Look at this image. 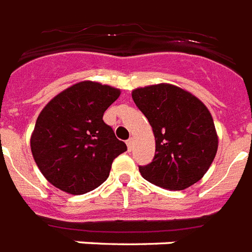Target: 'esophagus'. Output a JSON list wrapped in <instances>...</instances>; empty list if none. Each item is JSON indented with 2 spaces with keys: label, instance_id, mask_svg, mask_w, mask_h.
Returning a JSON list of instances; mask_svg holds the SVG:
<instances>
[{
  "label": "esophagus",
  "instance_id": "34e87169",
  "mask_svg": "<svg viewBox=\"0 0 252 252\" xmlns=\"http://www.w3.org/2000/svg\"><path fill=\"white\" fill-rule=\"evenodd\" d=\"M132 143H134V140H132V139H128L127 142H126V146H127L128 151L132 150Z\"/></svg>",
  "mask_w": 252,
  "mask_h": 252
}]
</instances>
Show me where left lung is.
I'll use <instances>...</instances> for the list:
<instances>
[{"label": "left lung", "instance_id": "1", "mask_svg": "<svg viewBox=\"0 0 252 252\" xmlns=\"http://www.w3.org/2000/svg\"><path fill=\"white\" fill-rule=\"evenodd\" d=\"M131 96L156 142L152 162L139 166L143 178L168 190H185L202 180L219 147L207 106L190 92L168 83L136 88Z\"/></svg>", "mask_w": 252, "mask_h": 252}]
</instances>
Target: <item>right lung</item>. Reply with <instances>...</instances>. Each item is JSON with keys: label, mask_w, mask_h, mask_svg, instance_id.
Masks as SVG:
<instances>
[{"label": "right lung", "mask_w": 252, "mask_h": 252, "mask_svg": "<svg viewBox=\"0 0 252 252\" xmlns=\"http://www.w3.org/2000/svg\"><path fill=\"white\" fill-rule=\"evenodd\" d=\"M120 94L118 88L84 80L58 94L41 110L31 135V151L53 186L80 195L109 177L114 158L127 150L102 121Z\"/></svg>", "instance_id": "1"}]
</instances>
